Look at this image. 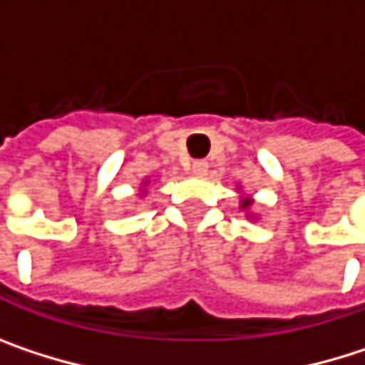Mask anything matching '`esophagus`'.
Wrapping results in <instances>:
<instances>
[{"label": "esophagus", "instance_id": "34e87169", "mask_svg": "<svg viewBox=\"0 0 365 365\" xmlns=\"http://www.w3.org/2000/svg\"><path fill=\"white\" fill-rule=\"evenodd\" d=\"M207 171H209V163H207V160H194V165H192V173H194V175L205 178Z\"/></svg>", "mask_w": 365, "mask_h": 365}]
</instances>
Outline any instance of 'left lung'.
I'll return each mask as SVG.
<instances>
[{
    "label": "left lung",
    "instance_id": "8db88e82",
    "mask_svg": "<svg viewBox=\"0 0 365 365\" xmlns=\"http://www.w3.org/2000/svg\"><path fill=\"white\" fill-rule=\"evenodd\" d=\"M239 190H241V185H239ZM252 207H254V198H252V196H245V194H243V196H241V209H243V211H250ZM247 217H250V220H255L252 213H247Z\"/></svg>",
    "mask_w": 365,
    "mask_h": 365
}]
</instances>
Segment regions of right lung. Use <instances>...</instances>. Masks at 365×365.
I'll return each instance as SVG.
<instances>
[{"label":"right lung","instance_id":"add662e5","mask_svg":"<svg viewBox=\"0 0 365 365\" xmlns=\"http://www.w3.org/2000/svg\"><path fill=\"white\" fill-rule=\"evenodd\" d=\"M148 180H143V182H141V187H139V196H145V192H148V190H145V185H148Z\"/></svg>","mask_w":365,"mask_h":365}]
</instances>
